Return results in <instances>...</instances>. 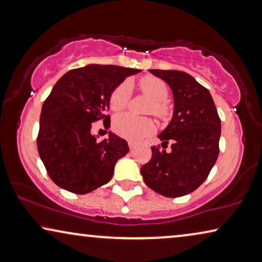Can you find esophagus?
I'll return each instance as SVG.
<instances>
[{
    "label": "esophagus",
    "instance_id": "34e87169",
    "mask_svg": "<svg viewBox=\"0 0 262 262\" xmlns=\"http://www.w3.org/2000/svg\"><path fill=\"white\" fill-rule=\"evenodd\" d=\"M135 146H136V144L134 142H128V147H130L131 150H134Z\"/></svg>",
    "mask_w": 262,
    "mask_h": 262
}]
</instances>
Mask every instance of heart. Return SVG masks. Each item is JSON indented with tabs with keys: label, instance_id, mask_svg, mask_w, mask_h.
<instances>
[{
	"label": "heart",
	"instance_id": "1",
	"mask_svg": "<svg viewBox=\"0 0 262 262\" xmlns=\"http://www.w3.org/2000/svg\"><path fill=\"white\" fill-rule=\"evenodd\" d=\"M139 89L143 93L152 99L150 112L156 116H164L166 113V104L164 101L169 96V89L161 79L155 77H145L139 81ZM131 97V85L124 81L117 86L110 97V107L112 111H123L126 107ZM113 130L120 137L128 140H140L155 131V123L150 118H139L128 113L117 116L113 120Z\"/></svg>",
	"mask_w": 262,
	"mask_h": 262
}]
</instances>
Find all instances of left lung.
Segmentation results:
<instances>
[{
    "label": "left lung",
    "mask_w": 262,
    "mask_h": 262,
    "mask_svg": "<svg viewBox=\"0 0 262 262\" xmlns=\"http://www.w3.org/2000/svg\"><path fill=\"white\" fill-rule=\"evenodd\" d=\"M169 85L173 113L158 135L162 147L152 146V157L140 168L147 187L165 197H180L196 190L207 180L219 156L221 120L206 87L185 72L150 70Z\"/></svg>",
    "instance_id": "8db88e82"
}]
</instances>
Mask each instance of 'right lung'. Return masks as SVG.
Instances as JSON below:
<instances>
[{
    "label": "right lung",
    "mask_w": 262,
    "mask_h": 262,
    "mask_svg": "<svg viewBox=\"0 0 262 262\" xmlns=\"http://www.w3.org/2000/svg\"><path fill=\"white\" fill-rule=\"evenodd\" d=\"M140 70L91 63L67 72L53 87L41 108L37 151L51 180L74 194H87L110 182L127 142L108 132L98 140L92 123L110 126V97Z\"/></svg>",
    "instance_id": "right-lung-1"
}]
</instances>
